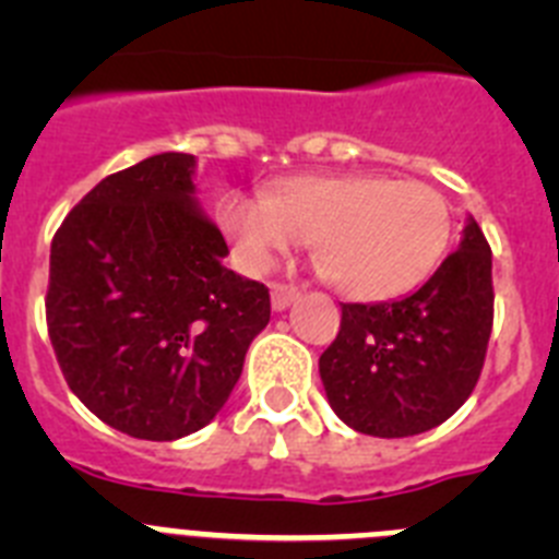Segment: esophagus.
Wrapping results in <instances>:
<instances>
[{"label": "esophagus", "instance_id": "esophagus-1", "mask_svg": "<svg viewBox=\"0 0 559 559\" xmlns=\"http://www.w3.org/2000/svg\"><path fill=\"white\" fill-rule=\"evenodd\" d=\"M296 299H299V288H294V285H271V308H274L276 313L288 310Z\"/></svg>", "mask_w": 559, "mask_h": 559}]
</instances>
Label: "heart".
I'll use <instances>...</instances> for the list:
<instances>
[{
	"label": "heart",
	"mask_w": 559,
	"mask_h": 559,
	"mask_svg": "<svg viewBox=\"0 0 559 559\" xmlns=\"http://www.w3.org/2000/svg\"><path fill=\"white\" fill-rule=\"evenodd\" d=\"M218 215L251 271H269L310 240L330 283L360 302L417 288L451 240V210L433 187L374 173H305L265 199L229 192Z\"/></svg>",
	"instance_id": "heart-1"
}]
</instances>
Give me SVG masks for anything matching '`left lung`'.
<instances>
[{"mask_svg":"<svg viewBox=\"0 0 559 559\" xmlns=\"http://www.w3.org/2000/svg\"><path fill=\"white\" fill-rule=\"evenodd\" d=\"M492 330V251L467 215L462 240L414 294L341 305L319 358L330 408L369 437L431 431L476 389Z\"/></svg>","mask_w":559,"mask_h":559,"instance_id":"1","label":"left lung"}]
</instances>
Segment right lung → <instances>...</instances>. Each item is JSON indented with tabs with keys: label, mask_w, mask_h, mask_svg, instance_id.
Returning <instances> with one entry per match:
<instances>
[{
	"label": "right lung",
	"mask_w": 559,
	"mask_h": 559,
	"mask_svg": "<svg viewBox=\"0 0 559 559\" xmlns=\"http://www.w3.org/2000/svg\"><path fill=\"white\" fill-rule=\"evenodd\" d=\"M195 192V156L156 153L86 192L49 251L47 328L69 389L151 442L215 419L271 319L269 288L226 269Z\"/></svg>",
	"instance_id": "obj_1"
}]
</instances>
